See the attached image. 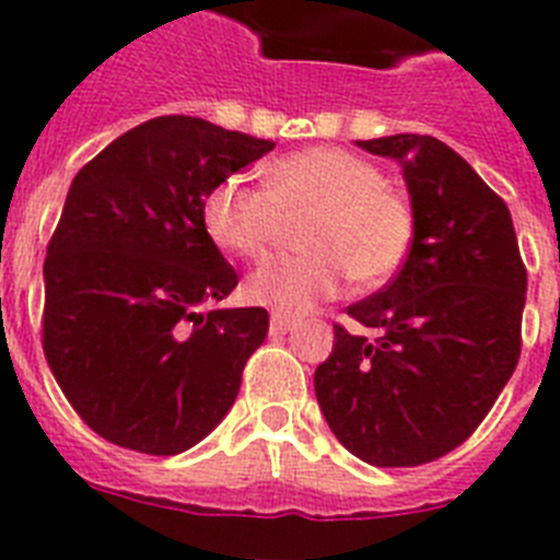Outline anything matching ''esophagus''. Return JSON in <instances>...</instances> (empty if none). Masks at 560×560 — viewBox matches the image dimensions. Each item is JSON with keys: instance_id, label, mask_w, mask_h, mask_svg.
Wrapping results in <instances>:
<instances>
[{"instance_id": "1", "label": "esophagus", "mask_w": 560, "mask_h": 560, "mask_svg": "<svg viewBox=\"0 0 560 560\" xmlns=\"http://www.w3.org/2000/svg\"><path fill=\"white\" fill-rule=\"evenodd\" d=\"M296 325H300V319H294V316H289V314H271V334H275V336L289 334V330H294Z\"/></svg>"}]
</instances>
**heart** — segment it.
I'll use <instances>...</instances> for the list:
<instances>
[{"mask_svg":"<svg viewBox=\"0 0 560 560\" xmlns=\"http://www.w3.org/2000/svg\"><path fill=\"white\" fill-rule=\"evenodd\" d=\"M303 255L266 260L246 280V296L277 314H305L355 285H381L404 266L418 219L404 192L378 165L336 145H314L269 165L266 187L230 176L207 192V235L237 257H260L280 237L285 219L308 215Z\"/></svg>","mask_w":560,"mask_h":560,"instance_id":"b5f03b06","label":"heart"}]
</instances>
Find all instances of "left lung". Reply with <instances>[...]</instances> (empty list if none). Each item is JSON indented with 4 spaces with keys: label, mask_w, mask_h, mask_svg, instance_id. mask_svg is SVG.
I'll use <instances>...</instances> for the list:
<instances>
[{
    "label": "left lung",
    "mask_w": 560,
    "mask_h": 560,
    "mask_svg": "<svg viewBox=\"0 0 560 560\" xmlns=\"http://www.w3.org/2000/svg\"><path fill=\"white\" fill-rule=\"evenodd\" d=\"M359 145L404 165L418 232L389 285L348 308L359 330L334 325L314 389L350 454L412 468L471 438L516 370L527 269L508 205L454 148L429 133Z\"/></svg>",
    "instance_id": "obj_1"
}]
</instances>
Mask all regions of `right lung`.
Returning a JSON list of instances; mask_svg holds the SVG:
<instances>
[{
  "instance_id": "add662e5",
  "label": "right lung",
  "mask_w": 560,
  "mask_h": 560,
  "mask_svg": "<svg viewBox=\"0 0 560 560\" xmlns=\"http://www.w3.org/2000/svg\"><path fill=\"white\" fill-rule=\"evenodd\" d=\"M275 142L165 114L78 171L44 260L42 345L103 440L187 452L235 404L266 308H212L237 275L201 221L207 192Z\"/></svg>"
}]
</instances>
